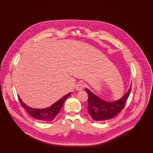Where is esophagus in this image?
Here are the masks:
<instances>
[{
  "label": "esophagus",
  "instance_id": "1",
  "mask_svg": "<svg viewBox=\"0 0 153 153\" xmlns=\"http://www.w3.org/2000/svg\"><path fill=\"white\" fill-rule=\"evenodd\" d=\"M83 85L82 83H79L77 85H76V90L77 91H81L83 89Z\"/></svg>",
  "mask_w": 153,
  "mask_h": 153
}]
</instances>
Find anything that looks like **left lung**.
Listing matches in <instances>:
<instances>
[{
    "label": "left lung",
    "instance_id": "left-lung-1",
    "mask_svg": "<svg viewBox=\"0 0 153 153\" xmlns=\"http://www.w3.org/2000/svg\"><path fill=\"white\" fill-rule=\"evenodd\" d=\"M131 84L128 91L119 99L108 102L100 99L88 88L85 90L88 93V112L91 117L96 121H104L111 119L121 111L130 94Z\"/></svg>",
    "mask_w": 153,
    "mask_h": 153
}]
</instances>
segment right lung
Instances as JSON below:
<instances>
[{
  "instance_id": "add662e5",
  "label": "right lung",
  "mask_w": 153,
  "mask_h": 153,
  "mask_svg": "<svg viewBox=\"0 0 153 153\" xmlns=\"http://www.w3.org/2000/svg\"><path fill=\"white\" fill-rule=\"evenodd\" d=\"M71 94L70 92V93L65 95L59 100L56 102L52 105L49 107H47L45 108H33L26 105L18 95V98L19 99L20 103L21 105L22 106L28 114L31 116L33 117L37 120H39L43 122H51L52 121L57 114L60 111V109L62 108L63 103L66 99Z\"/></svg>"
}]
</instances>
